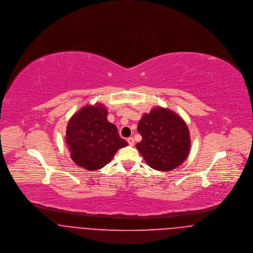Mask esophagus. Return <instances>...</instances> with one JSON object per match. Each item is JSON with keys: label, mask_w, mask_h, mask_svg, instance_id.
<instances>
[{"label": "esophagus", "mask_w": 253, "mask_h": 253, "mask_svg": "<svg viewBox=\"0 0 253 253\" xmlns=\"http://www.w3.org/2000/svg\"><path fill=\"white\" fill-rule=\"evenodd\" d=\"M127 142H128L129 146H133L134 145V139L132 137H129V138H127Z\"/></svg>", "instance_id": "obj_1"}]
</instances>
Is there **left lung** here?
Listing matches in <instances>:
<instances>
[{
  "label": "left lung",
  "instance_id": "8db88e82",
  "mask_svg": "<svg viewBox=\"0 0 253 253\" xmlns=\"http://www.w3.org/2000/svg\"><path fill=\"white\" fill-rule=\"evenodd\" d=\"M142 140L136 144L145 162L159 171L176 169L187 159L190 133L183 119L169 109H152L138 123Z\"/></svg>",
  "mask_w": 253,
  "mask_h": 253
}]
</instances>
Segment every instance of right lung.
<instances>
[{
    "mask_svg": "<svg viewBox=\"0 0 253 253\" xmlns=\"http://www.w3.org/2000/svg\"><path fill=\"white\" fill-rule=\"evenodd\" d=\"M103 104L87 105L69 120L65 141L73 162L87 170L102 169L117 151L128 144L121 138L118 128L107 120Z\"/></svg>",
    "mask_w": 253,
    "mask_h": 253,
    "instance_id": "obj_1",
    "label": "right lung"
}]
</instances>
